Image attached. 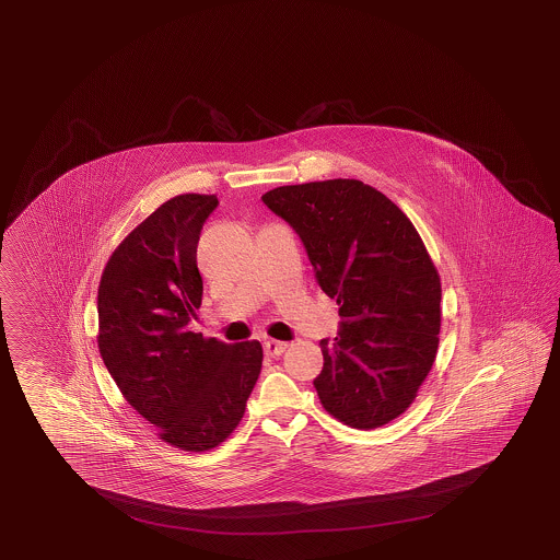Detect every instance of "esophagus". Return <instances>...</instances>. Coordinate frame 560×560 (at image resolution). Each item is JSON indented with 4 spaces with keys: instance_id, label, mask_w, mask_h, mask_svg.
Returning a JSON list of instances; mask_svg holds the SVG:
<instances>
[{
    "instance_id": "obj_1",
    "label": "esophagus",
    "mask_w": 560,
    "mask_h": 560,
    "mask_svg": "<svg viewBox=\"0 0 560 560\" xmlns=\"http://www.w3.org/2000/svg\"><path fill=\"white\" fill-rule=\"evenodd\" d=\"M288 342H280V340H266L264 342V352L266 357H280L282 352H285Z\"/></svg>"
}]
</instances>
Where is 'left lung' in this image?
I'll return each mask as SVG.
<instances>
[{"mask_svg":"<svg viewBox=\"0 0 560 560\" xmlns=\"http://www.w3.org/2000/svg\"><path fill=\"white\" fill-rule=\"evenodd\" d=\"M262 202L294 228L340 306V332L320 342L322 406L352 429L388 424L412 405L439 350L441 276L417 228L360 179L280 186Z\"/></svg>","mask_w":560,"mask_h":560,"instance_id":"1","label":"left lung"}]
</instances>
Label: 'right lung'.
Wrapping results in <instances>:
<instances>
[{
  "instance_id": "add662e5",
  "label": "right lung",
  "mask_w": 560,
  "mask_h": 560,
  "mask_svg": "<svg viewBox=\"0 0 560 560\" xmlns=\"http://www.w3.org/2000/svg\"><path fill=\"white\" fill-rule=\"evenodd\" d=\"M214 194H182L133 228L97 288V348L119 393L162 441L203 453L238 427L262 370L258 340L188 328L202 304L196 248Z\"/></svg>"
}]
</instances>
